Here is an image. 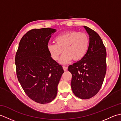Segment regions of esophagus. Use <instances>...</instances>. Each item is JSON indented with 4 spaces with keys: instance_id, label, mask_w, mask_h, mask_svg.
<instances>
[{
    "instance_id": "34e87169",
    "label": "esophagus",
    "mask_w": 121,
    "mask_h": 121,
    "mask_svg": "<svg viewBox=\"0 0 121 121\" xmlns=\"http://www.w3.org/2000/svg\"><path fill=\"white\" fill-rule=\"evenodd\" d=\"M63 69L64 71H65L67 70L68 67H67V66H65V65H63Z\"/></svg>"
}]
</instances>
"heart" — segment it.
Here are the masks:
<instances>
[{
  "label": "heart",
  "instance_id": "1",
  "mask_svg": "<svg viewBox=\"0 0 121 121\" xmlns=\"http://www.w3.org/2000/svg\"><path fill=\"white\" fill-rule=\"evenodd\" d=\"M56 43H49L47 48L54 60L58 61L62 51L65 52L60 60L62 64L67 63L72 59L78 61L83 59L88 51L89 38L87 34L75 30L65 32L55 38Z\"/></svg>",
  "mask_w": 121,
  "mask_h": 121
}]
</instances>
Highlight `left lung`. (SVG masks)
<instances>
[{"instance_id":"1","label":"left lung","mask_w":121,"mask_h":121,"mask_svg":"<svg viewBox=\"0 0 121 121\" xmlns=\"http://www.w3.org/2000/svg\"><path fill=\"white\" fill-rule=\"evenodd\" d=\"M89 36V46L84 57L68 70L72 75L71 88L74 94L82 99L95 96L101 88L107 71L106 47L97 33L84 26Z\"/></svg>"}]
</instances>
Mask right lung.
Masks as SVG:
<instances>
[{
	"mask_svg": "<svg viewBox=\"0 0 121 121\" xmlns=\"http://www.w3.org/2000/svg\"><path fill=\"white\" fill-rule=\"evenodd\" d=\"M56 31L50 28L29 30L21 38L15 55L18 81L27 96L41 104L55 98L64 73L62 65L53 60L47 48Z\"/></svg>",
	"mask_w": 121,
	"mask_h": 121,
	"instance_id": "obj_1",
	"label": "right lung"
}]
</instances>
